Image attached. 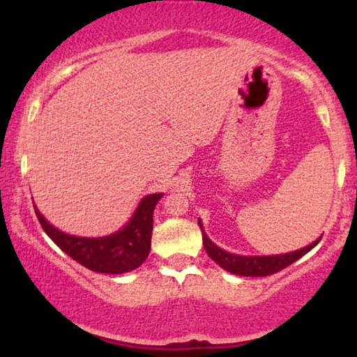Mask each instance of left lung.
<instances>
[{"instance_id":"obj_1","label":"left lung","mask_w":357,"mask_h":357,"mask_svg":"<svg viewBox=\"0 0 357 357\" xmlns=\"http://www.w3.org/2000/svg\"><path fill=\"white\" fill-rule=\"evenodd\" d=\"M199 228L203 230L202 221H198ZM321 240V238H319ZM319 240H315L314 243H310L309 247L297 250V252L284 253V255H268V257H243V255H235V253L227 252V250L216 247L213 241L208 238L206 233L203 231V245L206 253L210 255L211 260H215L221 268H225L227 272L235 273V275H243V277H267L272 273L280 272L289 265H292L294 261H297L298 258L304 257L307 252H310L315 245L319 243Z\"/></svg>"}]
</instances>
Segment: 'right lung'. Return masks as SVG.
<instances>
[{
    "label": "right lung",
    "instance_id": "right-lung-1",
    "mask_svg": "<svg viewBox=\"0 0 357 357\" xmlns=\"http://www.w3.org/2000/svg\"><path fill=\"white\" fill-rule=\"evenodd\" d=\"M161 198V192L144 196L129 223L122 230L102 238L68 235L52 227L38 210L35 213L45 233L80 265L99 273H126L144 264L149 255L153 213Z\"/></svg>",
    "mask_w": 357,
    "mask_h": 357
}]
</instances>
